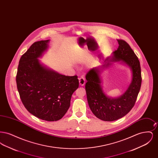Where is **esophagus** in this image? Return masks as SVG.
Instances as JSON below:
<instances>
[{
	"instance_id": "34e87169",
	"label": "esophagus",
	"mask_w": 158,
	"mask_h": 158,
	"mask_svg": "<svg viewBox=\"0 0 158 158\" xmlns=\"http://www.w3.org/2000/svg\"><path fill=\"white\" fill-rule=\"evenodd\" d=\"M79 85L81 86H83L85 84V79L83 76H81L79 79Z\"/></svg>"
}]
</instances>
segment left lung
<instances>
[{
	"label": "left lung",
	"mask_w": 158,
	"mask_h": 158,
	"mask_svg": "<svg viewBox=\"0 0 158 158\" xmlns=\"http://www.w3.org/2000/svg\"><path fill=\"white\" fill-rule=\"evenodd\" d=\"M117 41L118 48L111 57L106 59L105 64L90 69L86 75L85 89L89 108L97 118L105 121L117 120L130 112L135 105L142 83L141 69L137 57L127 42L123 40H117ZM113 61L126 64L132 73V81L127 90L115 98L106 95L101 85L100 76L103 69L110 66Z\"/></svg>",
	"instance_id": "left-lung-1"
}]
</instances>
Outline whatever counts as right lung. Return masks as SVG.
I'll list each match as a JSON object with an SVG mask.
<instances>
[{"label": "right lung", "mask_w": 158, "mask_h": 158, "mask_svg": "<svg viewBox=\"0 0 158 158\" xmlns=\"http://www.w3.org/2000/svg\"><path fill=\"white\" fill-rule=\"evenodd\" d=\"M50 40L35 42L21 56L16 81L26 109L38 118L59 120L68 111L73 93L79 87L77 76L62 75L44 66L40 58Z\"/></svg>", "instance_id": "obj_1"}]
</instances>
